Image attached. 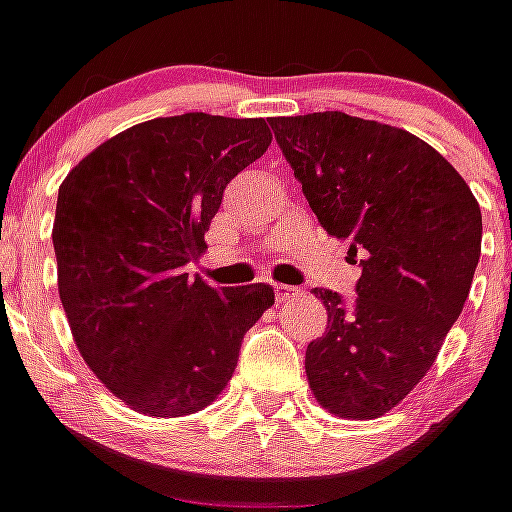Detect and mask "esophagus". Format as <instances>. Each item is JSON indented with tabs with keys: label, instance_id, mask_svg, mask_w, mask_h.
<instances>
[{
	"label": "esophagus",
	"instance_id": "34e87169",
	"mask_svg": "<svg viewBox=\"0 0 512 512\" xmlns=\"http://www.w3.org/2000/svg\"><path fill=\"white\" fill-rule=\"evenodd\" d=\"M302 294V289L297 287H289V285H275V299L280 304H287V302H294V299Z\"/></svg>",
	"mask_w": 512,
	"mask_h": 512
}]
</instances>
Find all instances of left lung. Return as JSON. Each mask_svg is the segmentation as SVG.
<instances>
[{"instance_id": "left-lung-1", "label": "left lung", "mask_w": 512, "mask_h": 512, "mask_svg": "<svg viewBox=\"0 0 512 512\" xmlns=\"http://www.w3.org/2000/svg\"><path fill=\"white\" fill-rule=\"evenodd\" d=\"M272 131L327 235L352 240L356 297L314 289L327 332L304 369L322 409L379 418L414 391L461 317L480 257L478 200L436 148L342 111L272 118Z\"/></svg>"}]
</instances>
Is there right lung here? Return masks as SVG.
<instances>
[{
    "label": "right lung",
    "instance_id": "right-lung-1",
    "mask_svg": "<svg viewBox=\"0 0 512 512\" xmlns=\"http://www.w3.org/2000/svg\"><path fill=\"white\" fill-rule=\"evenodd\" d=\"M272 143L265 118L210 113L126 128L69 170L51 240L59 297L86 366L128 409L188 416L232 379L270 285L215 289L205 252L223 190Z\"/></svg>",
    "mask_w": 512,
    "mask_h": 512
}]
</instances>
